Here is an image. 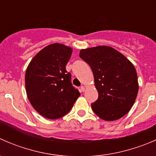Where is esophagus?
<instances>
[{
	"label": "esophagus",
	"instance_id": "esophagus-1",
	"mask_svg": "<svg viewBox=\"0 0 156 156\" xmlns=\"http://www.w3.org/2000/svg\"><path fill=\"white\" fill-rule=\"evenodd\" d=\"M81 91H82V92H84V90H85V87H84V86H81Z\"/></svg>",
	"mask_w": 156,
	"mask_h": 156
}]
</instances>
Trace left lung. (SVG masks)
Returning <instances> with one entry per match:
<instances>
[{
  "mask_svg": "<svg viewBox=\"0 0 156 156\" xmlns=\"http://www.w3.org/2000/svg\"><path fill=\"white\" fill-rule=\"evenodd\" d=\"M79 56L92 69L98 99L91 103L97 116L115 121L127 114L138 93L137 74L123 54L108 46L82 49Z\"/></svg>",
  "mask_w": 156,
  "mask_h": 156,
  "instance_id": "obj_1",
  "label": "left lung"
}]
</instances>
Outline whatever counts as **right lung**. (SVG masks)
Instances as JSON below:
<instances>
[{
    "instance_id": "obj_1",
    "label": "right lung",
    "mask_w": 156,
    "mask_h": 156,
    "mask_svg": "<svg viewBox=\"0 0 156 156\" xmlns=\"http://www.w3.org/2000/svg\"><path fill=\"white\" fill-rule=\"evenodd\" d=\"M72 49L56 43L45 47L28 66L25 77L28 98L43 117L57 119L66 115L80 96L66 69Z\"/></svg>"
}]
</instances>
